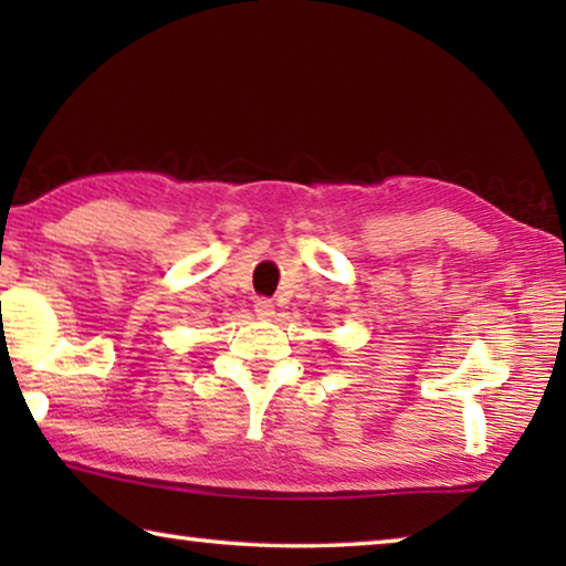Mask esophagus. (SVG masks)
I'll return each mask as SVG.
<instances>
[{"label":"esophagus","instance_id":"34e87169","mask_svg":"<svg viewBox=\"0 0 566 566\" xmlns=\"http://www.w3.org/2000/svg\"><path fill=\"white\" fill-rule=\"evenodd\" d=\"M254 312L260 314V317H272V314H274V302L266 300V296H260V300L254 302Z\"/></svg>","mask_w":566,"mask_h":566}]
</instances>
